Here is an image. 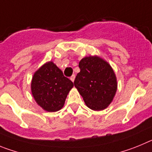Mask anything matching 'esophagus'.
<instances>
[{
	"label": "esophagus",
	"mask_w": 152,
	"mask_h": 152,
	"mask_svg": "<svg viewBox=\"0 0 152 152\" xmlns=\"http://www.w3.org/2000/svg\"><path fill=\"white\" fill-rule=\"evenodd\" d=\"M74 79H75V75H73V76H70V80L72 82H74Z\"/></svg>",
	"instance_id": "34e87169"
}]
</instances>
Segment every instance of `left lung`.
Instances as JSON below:
<instances>
[{"mask_svg": "<svg viewBox=\"0 0 152 152\" xmlns=\"http://www.w3.org/2000/svg\"><path fill=\"white\" fill-rule=\"evenodd\" d=\"M80 72L74 86L85 103L94 110H104L112 102L117 91V83L111 66L100 57H86L79 64Z\"/></svg>", "mask_w": 152, "mask_h": 152, "instance_id": "obj_1", "label": "left lung"}]
</instances>
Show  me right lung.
Returning <instances> with one entry per match:
<instances>
[{
	"mask_svg": "<svg viewBox=\"0 0 152 152\" xmlns=\"http://www.w3.org/2000/svg\"><path fill=\"white\" fill-rule=\"evenodd\" d=\"M73 83L65 77L53 62L46 63L32 77L31 88L35 102L44 110L55 112L61 110Z\"/></svg>",
	"mask_w": 152,
	"mask_h": 152,
	"instance_id": "1",
	"label": "right lung"
}]
</instances>
